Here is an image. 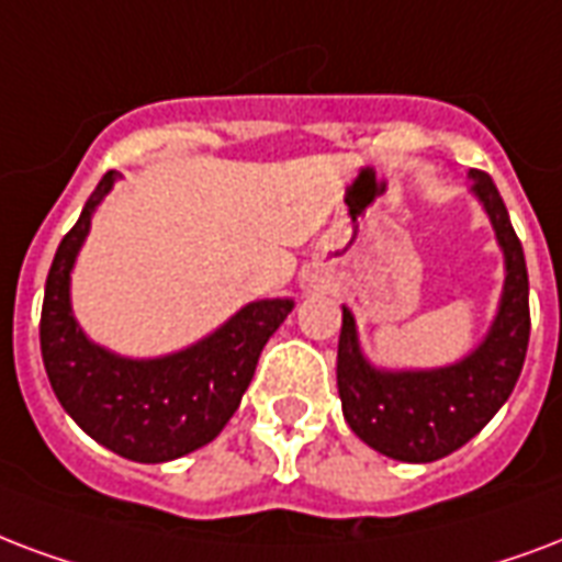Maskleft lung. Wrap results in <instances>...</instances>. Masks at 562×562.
Returning <instances> with one entry per match:
<instances>
[{"label":"left lung","mask_w":562,"mask_h":562,"mask_svg":"<svg viewBox=\"0 0 562 562\" xmlns=\"http://www.w3.org/2000/svg\"><path fill=\"white\" fill-rule=\"evenodd\" d=\"M469 179L504 256L498 310L477 348L439 368L374 366L362 353L353 312L341 306L336 362L341 413L368 448L392 460L434 462L462 448L507 404L525 366L530 338L525 252L495 182L481 170H471Z\"/></svg>","instance_id":"8db88e82"}]
</instances>
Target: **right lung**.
Segmentation results:
<instances>
[{"label":"right lung","instance_id":"right-lung-1","mask_svg":"<svg viewBox=\"0 0 562 562\" xmlns=\"http://www.w3.org/2000/svg\"><path fill=\"white\" fill-rule=\"evenodd\" d=\"M117 179V170L100 179L58 244L43 291V368L64 413L93 442L132 462L179 460L212 442L233 418L259 353L294 300H252L214 333L165 357L135 359L97 345L72 315L70 280L93 212Z\"/></svg>","mask_w":562,"mask_h":562}]
</instances>
